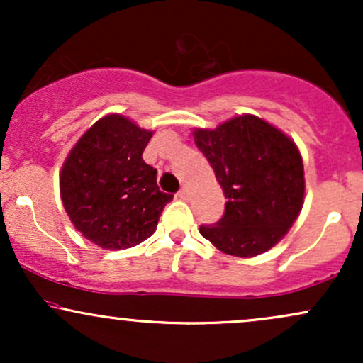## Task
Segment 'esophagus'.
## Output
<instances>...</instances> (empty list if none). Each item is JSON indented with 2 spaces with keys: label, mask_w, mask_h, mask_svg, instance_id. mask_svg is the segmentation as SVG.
<instances>
[{
  "label": "esophagus",
  "mask_w": 363,
  "mask_h": 363,
  "mask_svg": "<svg viewBox=\"0 0 363 363\" xmlns=\"http://www.w3.org/2000/svg\"><path fill=\"white\" fill-rule=\"evenodd\" d=\"M177 198H179V199H182V201H186V199L189 198V193H187V189H186V187H182V189H179V193H177Z\"/></svg>",
  "instance_id": "34e87169"
}]
</instances>
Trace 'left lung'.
Masks as SVG:
<instances>
[{
	"mask_svg": "<svg viewBox=\"0 0 363 363\" xmlns=\"http://www.w3.org/2000/svg\"><path fill=\"white\" fill-rule=\"evenodd\" d=\"M194 143L227 198L222 218L201 225V235L237 257L272 249L303 205V164L294 141L256 116H239L196 129Z\"/></svg>",
	"mask_w": 363,
	"mask_h": 363,
	"instance_id": "obj_1",
	"label": "left lung"
}]
</instances>
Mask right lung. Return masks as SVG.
Here are the masks:
<instances>
[{
	"mask_svg": "<svg viewBox=\"0 0 363 363\" xmlns=\"http://www.w3.org/2000/svg\"><path fill=\"white\" fill-rule=\"evenodd\" d=\"M152 131L123 116H106L78 140L62 165L61 199L72 223L104 249H126L155 232L174 196L157 186L143 160Z\"/></svg>",
	"mask_w": 363,
	"mask_h": 363,
	"instance_id": "add662e5",
	"label": "right lung"
}]
</instances>
